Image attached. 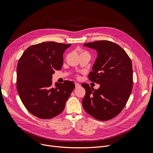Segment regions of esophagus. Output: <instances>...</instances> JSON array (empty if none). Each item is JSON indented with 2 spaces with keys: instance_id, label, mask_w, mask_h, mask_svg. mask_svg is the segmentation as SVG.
<instances>
[{
  "instance_id": "esophagus-1",
  "label": "esophagus",
  "mask_w": 153,
  "mask_h": 153,
  "mask_svg": "<svg viewBox=\"0 0 153 153\" xmlns=\"http://www.w3.org/2000/svg\"><path fill=\"white\" fill-rule=\"evenodd\" d=\"M80 86V85L79 83H75V86L76 88H78V87H79Z\"/></svg>"
}]
</instances>
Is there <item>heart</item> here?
<instances>
[{
    "label": "heart",
    "instance_id": "heart-1",
    "mask_svg": "<svg viewBox=\"0 0 153 153\" xmlns=\"http://www.w3.org/2000/svg\"><path fill=\"white\" fill-rule=\"evenodd\" d=\"M86 53V52H85V51H83V52H82V53H81V54H82V53Z\"/></svg>",
    "mask_w": 153,
    "mask_h": 153
}]
</instances>
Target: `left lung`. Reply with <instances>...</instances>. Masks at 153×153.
<instances>
[{
	"mask_svg": "<svg viewBox=\"0 0 153 153\" xmlns=\"http://www.w3.org/2000/svg\"><path fill=\"white\" fill-rule=\"evenodd\" d=\"M97 51L91 81L100 85L97 90L82 83L86 94L82 100L85 111L102 121L117 116L125 107L133 88L132 62L119 45L108 40L84 43Z\"/></svg>",
	"mask_w": 153,
	"mask_h": 153,
	"instance_id": "8db88e82",
	"label": "left lung"
}]
</instances>
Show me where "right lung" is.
Returning <instances> with one entry per match:
<instances>
[{
	"label": "right lung",
	"instance_id": "right-lung-1",
	"mask_svg": "<svg viewBox=\"0 0 153 153\" xmlns=\"http://www.w3.org/2000/svg\"><path fill=\"white\" fill-rule=\"evenodd\" d=\"M71 46L54 42L37 43L28 47L17 67V90L28 111L43 119L60 114L75 88L73 82L65 80L52 85L55 70L63 65V54Z\"/></svg>",
	"mask_w": 153,
	"mask_h": 153
}]
</instances>
